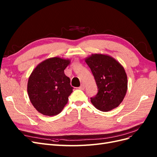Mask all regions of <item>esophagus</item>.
<instances>
[{"label": "esophagus", "mask_w": 157, "mask_h": 157, "mask_svg": "<svg viewBox=\"0 0 157 157\" xmlns=\"http://www.w3.org/2000/svg\"><path fill=\"white\" fill-rule=\"evenodd\" d=\"M84 88H85V86H84V84H82L81 85H80V86L78 88L80 90H84Z\"/></svg>", "instance_id": "34e87169"}]
</instances>
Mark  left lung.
Wrapping results in <instances>:
<instances>
[{"label": "left lung", "mask_w": 157, "mask_h": 157, "mask_svg": "<svg viewBox=\"0 0 157 157\" xmlns=\"http://www.w3.org/2000/svg\"><path fill=\"white\" fill-rule=\"evenodd\" d=\"M85 61L91 69L98 86L97 95L90 98L93 105L104 112L117 108L124 99L128 89L124 67L106 54H92Z\"/></svg>", "instance_id": "obj_1"}]
</instances>
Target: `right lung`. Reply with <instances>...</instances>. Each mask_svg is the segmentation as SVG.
Segmentation results:
<instances>
[{"label":"right lung","mask_w":157,"mask_h":157,"mask_svg":"<svg viewBox=\"0 0 157 157\" xmlns=\"http://www.w3.org/2000/svg\"><path fill=\"white\" fill-rule=\"evenodd\" d=\"M71 60L54 57L42 61L32 71L27 82L30 101L37 111L46 116L61 112L73 92L64 73Z\"/></svg>","instance_id":"obj_1"}]
</instances>
